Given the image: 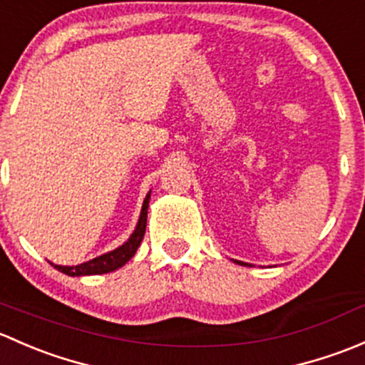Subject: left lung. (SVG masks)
Wrapping results in <instances>:
<instances>
[{"mask_svg":"<svg viewBox=\"0 0 365 365\" xmlns=\"http://www.w3.org/2000/svg\"><path fill=\"white\" fill-rule=\"evenodd\" d=\"M235 264H239V265H250V264H246V262H239V260H234Z\"/></svg>","mask_w":365,"mask_h":365,"instance_id":"obj_1","label":"left lung"}]
</instances>
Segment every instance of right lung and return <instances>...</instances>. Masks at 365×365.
Wrapping results in <instances>:
<instances>
[{
	"label": "right lung",
	"mask_w": 365,
	"mask_h": 365,
	"mask_svg": "<svg viewBox=\"0 0 365 365\" xmlns=\"http://www.w3.org/2000/svg\"><path fill=\"white\" fill-rule=\"evenodd\" d=\"M149 198H151V191L145 197L144 205H142L140 210V217H138L137 228H135L133 234L130 235V239L126 240L123 246H119L118 250L110 251V253H105L101 257L93 258V260L84 262L81 265H71V267H65V265H54V269H58L59 272L66 274V276H93V274H107L112 272V270L119 269L137 253L138 246H140L142 239H144L145 234V225H148V207H149Z\"/></svg>",
	"instance_id": "1"
}]
</instances>
